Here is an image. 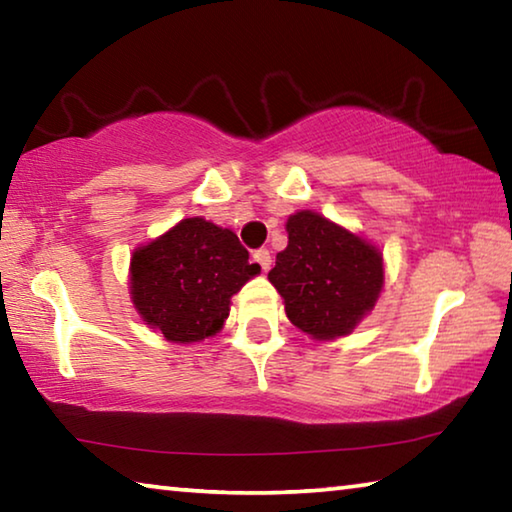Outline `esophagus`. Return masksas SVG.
<instances>
[{
    "label": "esophagus",
    "mask_w": 512,
    "mask_h": 512,
    "mask_svg": "<svg viewBox=\"0 0 512 512\" xmlns=\"http://www.w3.org/2000/svg\"><path fill=\"white\" fill-rule=\"evenodd\" d=\"M253 259H255V262H257L259 266H262V271H264V273L268 271V268H271V253H268L266 248H259V250H255V253H253Z\"/></svg>",
    "instance_id": "34e87169"
}]
</instances>
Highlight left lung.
<instances>
[{"instance_id":"8db88e82","label":"left lung","mask_w":512,"mask_h":512,"mask_svg":"<svg viewBox=\"0 0 512 512\" xmlns=\"http://www.w3.org/2000/svg\"><path fill=\"white\" fill-rule=\"evenodd\" d=\"M289 244L268 273L293 325L316 341L352 334L384 289V257L314 210L287 219Z\"/></svg>"}]
</instances>
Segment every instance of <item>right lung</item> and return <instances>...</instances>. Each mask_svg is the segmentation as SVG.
<instances>
[{
  "label": "right lung",
  "mask_w": 512,
  "mask_h": 512,
  "mask_svg": "<svg viewBox=\"0 0 512 512\" xmlns=\"http://www.w3.org/2000/svg\"><path fill=\"white\" fill-rule=\"evenodd\" d=\"M259 271L235 232L192 216L133 250L128 289L146 325L187 345L221 332L230 298Z\"/></svg>",
  "instance_id": "add662e5"
}]
</instances>
